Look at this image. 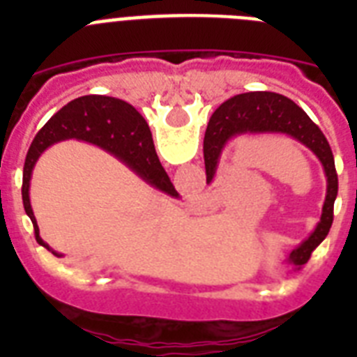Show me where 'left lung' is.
Wrapping results in <instances>:
<instances>
[{
  "label": "left lung",
  "instance_id": "1",
  "mask_svg": "<svg viewBox=\"0 0 357 357\" xmlns=\"http://www.w3.org/2000/svg\"><path fill=\"white\" fill-rule=\"evenodd\" d=\"M244 135H287L311 150L321 161L326 176V198L322 215L315 229L305 241L289 252L285 263L293 268H302L310 261L313 250L326 238L333 222V202L337 198V172L332 148L326 137L302 109L289 98L276 92H246L224 102L213 113L204 137V161H206L207 183L217 174L218 161L229 140Z\"/></svg>",
  "mask_w": 357,
  "mask_h": 357
}]
</instances>
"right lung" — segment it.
I'll list each match as a JSON object with an SVG mask.
<instances>
[{
	"mask_svg": "<svg viewBox=\"0 0 357 357\" xmlns=\"http://www.w3.org/2000/svg\"><path fill=\"white\" fill-rule=\"evenodd\" d=\"M66 139L85 140L94 146H100L102 150L119 157L123 165H128L148 185L155 187L161 192H167L172 198L179 196L168 174L161 167L148 123L133 105H129L128 102L119 98L100 96V94L72 100L68 105H64L59 113L53 114L52 119L42 126V129L31 142L27 157H25L22 200H24L25 213L35 228L36 243L42 244L44 248L52 250L47 243L42 241L36 218L33 215L29 200L31 176L42 151L47 150L55 142ZM52 254L61 257V254H57L55 250H52Z\"/></svg>",
	"mask_w": 357,
	"mask_h": 357,
	"instance_id": "obj_1",
	"label": "right lung"
}]
</instances>
